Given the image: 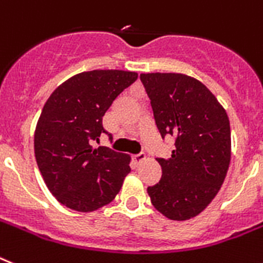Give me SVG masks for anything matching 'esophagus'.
<instances>
[{
    "label": "esophagus",
    "mask_w": 263,
    "mask_h": 263,
    "mask_svg": "<svg viewBox=\"0 0 263 263\" xmlns=\"http://www.w3.org/2000/svg\"><path fill=\"white\" fill-rule=\"evenodd\" d=\"M147 159V155L145 154H136V155H132V160L136 163V164H140L142 162H144Z\"/></svg>",
    "instance_id": "esophagus-1"
}]
</instances>
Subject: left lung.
<instances>
[{
    "label": "left lung",
    "mask_w": 263,
    "mask_h": 263,
    "mask_svg": "<svg viewBox=\"0 0 263 263\" xmlns=\"http://www.w3.org/2000/svg\"><path fill=\"white\" fill-rule=\"evenodd\" d=\"M162 138H175L171 158H158L162 178L147 189L159 213L186 220L202 213L219 191L231 156L230 121L210 90L180 73H142Z\"/></svg>",
    "instance_id": "obj_1"
}]
</instances>
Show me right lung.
<instances>
[{
	"instance_id": "right-lung-1",
	"label": "right lung",
	"mask_w": 263,
	"mask_h": 263,
	"mask_svg": "<svg viewBox=\"0 0 263 263\" xmlns=\"http://www.w3.org/2000/svg\"><path fill=\"white\" fill-rule=\"evenodd\" d=\"M136 79V72L125 70L83 72L46 100L34 132V155L46 187L64 206L89 213L112 202L120 191L131 158L90 144L108 134L103 116Z\"/></svg>"
}]
</instances>
